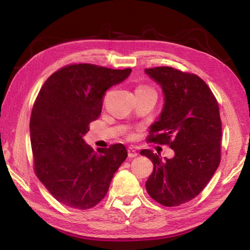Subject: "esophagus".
I'll list each match as a JSON object with an SVG mask.
<instances>
[{"label": "esophagus", "instance_id": "esophagus-1", "mask_svg": "<svg viewBox=\"0 0 250 250\" xmlns=\"http://www.w3.org/2000/svg\"><path fill=\"white\" fill-rule=\"evenodd\" d=\"M128 156H129V158H135V157H137V152H136V150L134 149V148H132V147L129 148V149H128Z\"/></svg>", "mask_w": 250, "mask_h": 250}]
</instances>
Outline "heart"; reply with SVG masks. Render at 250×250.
<instances>
[{
	"label": "heart",
	"mask_w": 250,
	"mask_h": 250,
	"mask_svg": "<svg viewBox=\"0 0 250 250\" xmlns=\"http://www.w3.org/2000/svg\"><path fill=\"white\" fill-rule=\"evenodd\" d=\"M137 89H145V88H144V87H139Z\"/></svg>",
	"instance_id": "b5f03b06"
}]
</instances>
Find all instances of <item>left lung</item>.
<instances>
[{"label": "left lung", "instance_id": "8db88e82", "mask_svg": "<svg viewBox=\"0 0 250 250\" xmlns=\"http://www.w3.org/2000/svg\"><path fill=\"white\" fill-rule=\"evenodd\" d=\"M161 87L164 103L150 125L148 141L167 144L173 158L141 151L153 163L146 190L164 206H178L194 199L213 177L220 162L221 120L217 100L204 81L173 67L146 68Z\"/></svg>", "mask_w": 250, "mask_h": 250}]
</instances>
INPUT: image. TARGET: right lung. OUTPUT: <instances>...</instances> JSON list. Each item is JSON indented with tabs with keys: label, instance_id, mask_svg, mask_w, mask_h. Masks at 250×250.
<instances>
[{
	"label": "right lung",
	"instance_id": "1",
	"mask_svg": "<svg viewBox=\"0 0 250 250\" xmlns=\"http://www.w3.org/2000/svg\"><path fill=\"white\" fill-rule=\"evenodd\" d=\"M131 72L72 64L52 74L40 90L30 119L34 168L60 203L77 209L97 205L128 157L122 144L94 151L83 137L101 115L106 90Z\"/></svg>",
	"mask_w": 250,
	"mask_h": 250
}]
</instances>
